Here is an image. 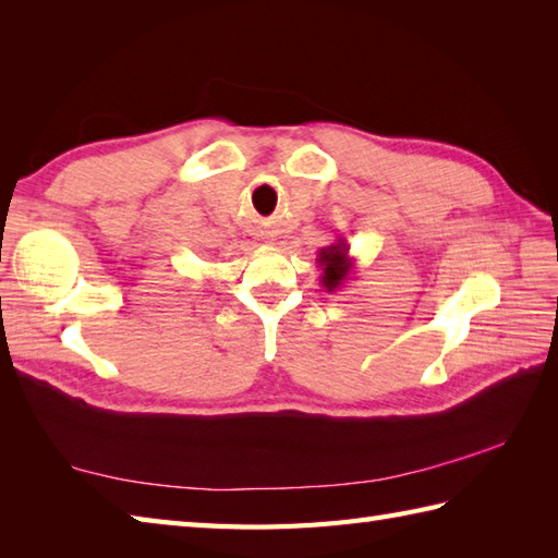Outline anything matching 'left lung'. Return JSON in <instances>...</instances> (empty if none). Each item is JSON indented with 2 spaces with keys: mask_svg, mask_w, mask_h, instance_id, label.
Returning a JSON list of instances; mask_svg holds the SVG:
<instances>
[{
  "mask_svg": "<svg viewBox=\"0 0 558 558\" xmlns=\"http://www.w3.org/2000/svg\"><path fill=\"white\" fill-rule=\"evenodd\" d=\"M316 264L322 268V286L328 292H338L348 280H352L350 276L354 272V258L350 256V244L345 236H338L330 246L318 248Z\"/></svg>",
  "mask_w": 558,
  "mask_h": 558,
  "instance_id": "obj_1",
  "label": "left lung"
}]
</instances>
